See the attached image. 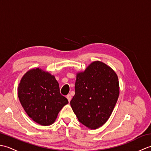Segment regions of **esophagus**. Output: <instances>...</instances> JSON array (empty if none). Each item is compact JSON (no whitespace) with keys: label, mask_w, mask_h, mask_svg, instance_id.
Returning a JSON list of instances; mask_svg holds the SVG:
<instances>
[{"label":"esophagus","mask_w":151,"mask_h":151,"mask_svg":"<svg viewBox=\"0 0 151 151\" xmlns=\"http://www.w3.org/2000/svg\"><path fill=\"white\" fill-rule=\"evenodd\" d=\"M71 98H72V97H71V95H70V94L67 95V100H68L69 102H70V100H71Z\"/></svg>","instance_id":"esophagus-1"}]
</instances>
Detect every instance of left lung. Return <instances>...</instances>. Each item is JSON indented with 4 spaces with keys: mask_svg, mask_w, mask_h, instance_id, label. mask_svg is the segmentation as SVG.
Masks as SVG:
<instances>
[{
    "mask_svg": "<svg viewBox=\"0 0 151 151\" xmlns=\"http://www.w3.org/2000/svg\"><path fill=\"white\" fill-rule=\"evenodd\" d=\"M75 95L70 104L78 121L89 129L106 123L119 95L116 73L110 66L95 61L76 73Z\"/></svg>",
    "mask_w": 151,
    "mask_h": 151,
    "instance_id": "1",
    "label": "left lung"
}]
</instances>
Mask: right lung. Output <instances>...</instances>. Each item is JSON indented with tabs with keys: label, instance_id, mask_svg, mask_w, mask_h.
<instances>
[{
	"label": "right lung",
	"instance_id": "add662e5",
	"mask_svg": "<svg viewBox=\"0 0 151 151\" xmlns=\"http://www.w3.org/2000/svg\"><path fill=\"white\" fill-rule=\"evenodd\" d=\"M17 91L19 101L27 115L42 126L53 124L60 111L68 104L67 99L60 94L55 76L39 67L24 74Z\"/></svg>",
	"mask_w": 151,
	"mask_h": 151
}]
</instances>
